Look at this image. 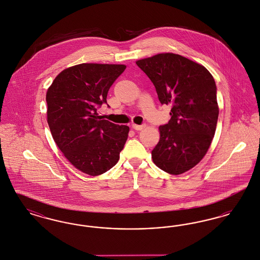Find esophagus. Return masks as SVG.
<instances>
[{
    "label": "esophagus",
    "instance_id": "esophagus-1",
    "mask_svg": "<svg viewBox=\"0 0 260 260\" xmlns=\"http://www.w3.org/2000/svg\"><path fill=\"white\" fill-rule=\"evenodd\" d=\"M144 127H145L144 124H133V128L136 129V131H141V129H143Z\"/></svg>",
    "mask_w": 260,
    "mask_h": 260
}]
</instances>
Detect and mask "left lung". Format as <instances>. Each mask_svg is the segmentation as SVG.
<instances>
[{"label":"left lung","mask_w":260,"mask_h":260,"mask_svg":"<svg viewBox=\"0 0 260 260\" xmlns=\"http://www.w3.org/2000/svg\"><path fill=\"white\" fill-rule=\"evenodd\" d=\"M136 65L155 86L161 105L172 106L171 120L159 127L153 161L166 173H185L204 158L215 133L219 110L214 79L203 65L174 53Z\"/></svg>","instance_id":"left-lung-1"}]
</instances>
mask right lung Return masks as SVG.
Masks as SVG:
<instances>
[{"label":"right lung","mask_w":260,"mask_h":260,"mask_svg":"<svg viewBox=\"0 0 260 260\" xmlns=\"http://www.w3.org/2000/svg\"><path fill=\"white\" fill-rule=\"evenodd\" d=\"M124 69L122 64H79L57 75L47 91L48 124L56 145L75 168L92 176L118 162L127 139V125L98 114Z\"/></svg>","instance_id":"add662e5"}]
</instances>
